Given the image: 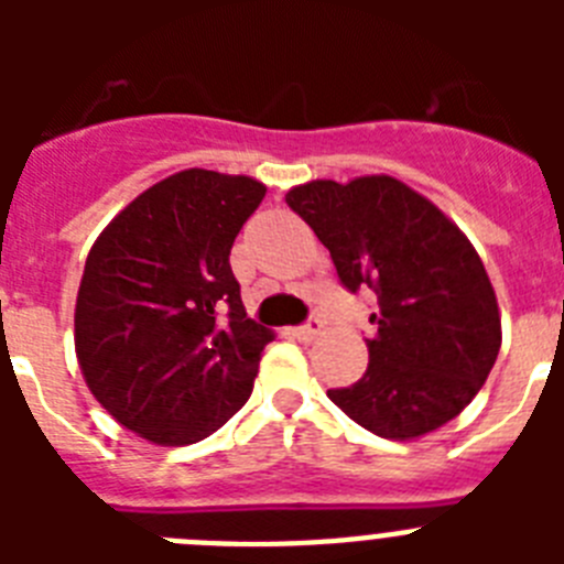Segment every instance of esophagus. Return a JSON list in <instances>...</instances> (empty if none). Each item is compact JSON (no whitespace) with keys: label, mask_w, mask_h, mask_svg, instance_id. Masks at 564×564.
<instances>
[{"label":"esophagus","mask_w":564,"mask_h":564,"mask_svg":"<svg viewBox=\"0 0 564 564\" xmlns=\"http://www.w3.org/2000/svg\"><path fill=\"white\" fill-rule=\"evenodd\" d=\"M318 330H322V322H318V318H311L305 325H299L296 330H293V336H296L299 341H313V338L318 336Z\"/></svg>","instance_id":"esophagus-1"}]
</instances>
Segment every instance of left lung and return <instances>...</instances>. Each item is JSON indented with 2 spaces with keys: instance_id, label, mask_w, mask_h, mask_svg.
<instances>
[{
  "instance_id": "obj_1",
  "label": "left lung",
  "mask_w": 564,
  "mask_h": 564,
  "mask_svg": "<svg viewBox=\"0 0 564 564\" xmlns=\"http://www.w3.org/2000/svg\"><path fill=\"white\" fill-rule=\"evenodd\" d=\"M285 203L330 251L338 282L378 299L370 364L327 390L344 415L378 437L410 441L460 415L500 352V311L480 257L460 228L395 177L313 181Z\"/></svg>"
}]
</instances>
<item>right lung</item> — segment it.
Masks as SVG:
<instances>
[{
    "instance_id": "right-lung-1",
    "label": "right lung",
    "mask_w": 564,
    "mask_h": 564,
    "mask_svg": "<svg viewBox=\"0 0 564 564\" xmlns=\"http://www.w3.org/2000/svg\"><path fill=\"white\" fill-rule=\"evenodd\" d=\"M265 186L186 169L134 197L96 239L76 352L115 421L163 446L217 432L248 401L271 330L246 316L231 246Z\"/></svg>"
}]
</instances>
